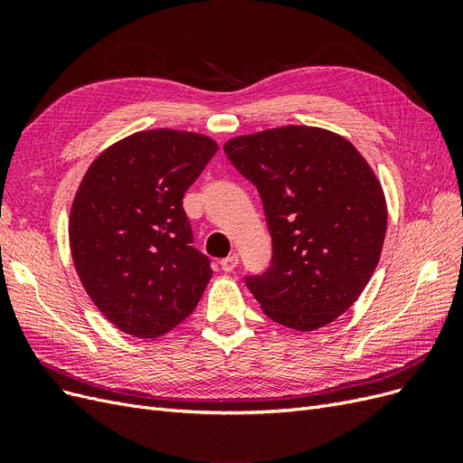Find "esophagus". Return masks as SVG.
I'll return each instance as SVG.
<instances>
[{
    "instance_id": "esophagus-1",
    "label": "esophagus",
    "mask_w": 463,
    "mask_h": 463,
    "mask_svg": "<svg viewBox=\"0 0 463 463\" xmlns=\"http://www.w3.org/2000/svg\"><path fill=\"white\" fill-rule=\"evenodd\" d=\"M237 264H240V255H235V253L220 260V266H222V270H223V272H232V270H235V266H237Z\"/></svg>"
}]
</instances>
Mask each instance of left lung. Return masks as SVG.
Here are the masks:
<instances>
[{
	"label": "left lung",
	"mask_w": 463,
	"mask_h": 463,
	"mask_svg": "<svg viewBox=\"0 0 463 463\" xmlns=\"http://www.w3.org/2000/svg\"><path fill=\"white\" fill-rule=\"evenodd\" d=\"M260 194L270 266L247 274L264 315L311 332L352 307L381 259L386 203L357 148L325 129L288 125L223 145Z\"/></svg>",
	"instance_id": "left-lung-1"
}]
</instances>
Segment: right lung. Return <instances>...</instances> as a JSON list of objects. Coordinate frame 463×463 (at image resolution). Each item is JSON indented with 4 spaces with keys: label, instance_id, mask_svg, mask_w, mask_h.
Listing matches in <instances>:
<instances>
[{
    "label": "right lung",
    "instance_id": "1",
    "mask_svg": "<svg viewBox=\"0 0 463 463\" xmlns=\"http://www.w3.org/2000/svg\"><path fill=\"white\" fill-rule=\"evenodd\" d=\"M218 150L213 138L154 129L102 152L71 208L69 241L102 315L137 338H158L197 307L213 269L193 247L184 197Z\"/></svg>",
    "mask_w": 463,
    "mask_h": 463
}]
</instances>
